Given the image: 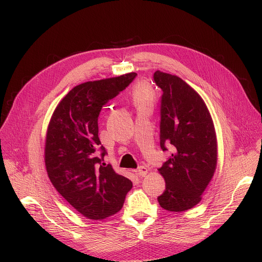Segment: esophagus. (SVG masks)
I'll use <instances>...</instances> for the list:
<instances>
[{"instance_id": "obj_1", "label": "esophagus", "mask_w": 262, "mask_h": 262, "mask_svg": "<svg viewBox=\"0 0 262 262\" xmlns=\"http://www.w3.org/2000/svg\"><path fill=\"white\" fill-rule=\"evenodd\" d=\"M138 175L139 176H141V177H144V176H146L147 175V173H148V168L147 167H145V166H140L139 168H138Z\"/></svg>"}]
</instances>
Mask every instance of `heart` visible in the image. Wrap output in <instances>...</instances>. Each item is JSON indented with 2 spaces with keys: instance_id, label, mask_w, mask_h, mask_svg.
<instances>
[{
  "instance_id": "obj_1",
  "label": "heart",
  "mask_w": 262,
  "mask_h": 262,
  "mask_svg": "<svg viewBox=\"0 0 262 262\" xmlns=\"http://www.w3.org/2000/svg\"><path fill=\"white\" fill-rule=\"evenodd\" d=\"M154 98V93L151 88L146 84L138 85L133 91V100L134 102L139 105L150 104Z\"/></svg>"
}]
</instances>
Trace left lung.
I'll list each match as a JSON object with an SVG mask.
<instances>
[{"label":"left lung","mask_w":262,"mask_h":262,"mask_svg":"<svg viewBox=\"0 0 262 262\" xmlns=\"http://www.w3.org/2000/svg\"><path fill=\"white\" fill-rule=\"evenodd\" d=\"M154 80L163 90L161 148L173 154L159 169L166 190L158 201L166 210L180 212L197 205L210 182L217 161L214 125L201 96L183 80L157 70Z\"/></svg>","instance_id":"1"}]
</instances>
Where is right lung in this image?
<instances>
[{
	"label": "right lung",
	"instance_id": "right-lung-1",
	"mask_svg": "<svg viewBox=\"0 0 262 262\" xmlns=\"http://www.w3.org/2000/svg\"><path fill=\"white\" fill-rule=\"evenodd\" d=\"M136 76L129 72L72 88L55 108L48 126L45 162L49 178L74 209L91 220L118 212L133 188L128 178L102 163L106 152L98 138L97 120L102 105Z\"/></svg>",
	"mask_w": 262,
	"mask_h": 262
}]
</instances>
